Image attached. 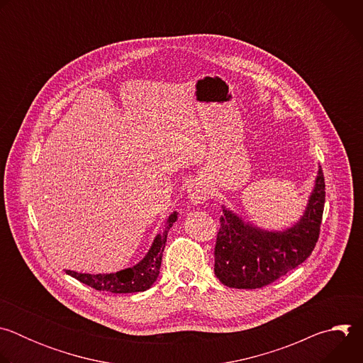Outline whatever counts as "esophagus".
Returning <instances> with one entry per match:
<instances>
[{
  "label": "esophagus",
  "mask_w": 363,
  "mask_h": 363,
  "mask_svg": "<svg viewBox=\"0 0 363 363\" xmlns=\"http://www.w3.org/2000/svg\"><path fill=\"white\" fill-rule=\"evenodd\" d=\"M188 198L192 203H203L210 198V188L202 182H195L188 188Z\"/></svg>",
  "instance_id": "esophagus-1"
}]
</instances>
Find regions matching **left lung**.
Segmentation results:
<instances>
[{
	"mask_svg": "<svg viewBox=\"0 0 363 363\" xmlns=\"http://www.w3.org/2000/svg\"><path fill=\"white\" fill-rule=\"evenodd\" d=\"M325 196V177L319 168L303 216L283 231H269L244 223L223 206L214 251L218 280L234 289H260L301 264L316 247Z\"/></svg>",
	"mask_w": 363,
	"mask_h": 363,
	"instance_id": "obj_1",
	"label": "left lung"
}]
</instances>
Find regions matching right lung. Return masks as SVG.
I'll return each instance as SVG.
<instances>
[{
	"mask_svg": "<svg viewBox=\"0 0 363 363\" xmlns=\"http://www.w3.org/2000/svg\"><path fill=\"white\" fill-rule=\"evenodd\" d=\"M178 218V213L174 211L164 225V230L155 237L149 251L142 260L133 267L109 273V274H87L66 270V273L76 280L87 284L100 291L109 293H138L147 290L160 276V269L162 263V252L167 242V235L174 223Z\"/></svg>",
	"mask_w": 363,
	"mask_h": 363,
	"instance_id": "1",
	"label": "right lung"
}]
</instances>
